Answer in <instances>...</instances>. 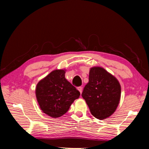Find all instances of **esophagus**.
I'll list each match as a JSON object with an SVG mask.
<instances>
[{
  "label": "esophagus",
  "mask_w": 149,
  "mask_h": 149,
  "mask_svg": "<svg viewBox=\"0 0 149 149\" xmlns=\"http://www.w3.org/2000/svg\"><path fill=\"white\" fill-rule=\"evenodd\" d=\"M78 91L80 92V93H81V94L82 93V91H83V88H82V87H81V86H79V87H78Z\"/></svg>",
  "instance_id": "obj_1"
}]
</instances>
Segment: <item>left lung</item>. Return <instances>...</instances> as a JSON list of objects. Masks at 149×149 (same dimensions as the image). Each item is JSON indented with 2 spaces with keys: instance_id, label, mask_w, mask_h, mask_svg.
Masks as SVG:
<instances>
[{
  "instance_id": "8db88e82",
  "label": "left lung",
  "mask_w": 149,
  "mask_h": 149,
  "mask_svg": "<svg viewBox=\"0 0 149 149\" xmlns=\"http://www.w3.org/2000/svg\"><path fill=\"white\" fill-rule=\"evenodd\" d=\"M120 94V85L113 75L101 67L90 69L81 95L94 117L100 120L110 117L118 106Z\"/></svg>"
}]
</instances>
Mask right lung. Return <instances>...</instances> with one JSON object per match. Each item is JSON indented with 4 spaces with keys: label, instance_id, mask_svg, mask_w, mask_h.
Masks as SVG:
<instances>
[{
    "label": "right lung",
    "instance_id": "add662e5",
    "mask_svg": "<svg viewBox=\"0 0 149 149\" xmlns=\"http://www.w3.org/2000/svg\"><path fill=\"white\" fill-rule=\"evenodd\" d=\"M65 70L52 71L38 83L35 94L40 109L53 118H58L69 110L80 93L65 78Z\"/></svg>",
    "mask_w": 149,
    "mask_h": 149
}]
</instances>
